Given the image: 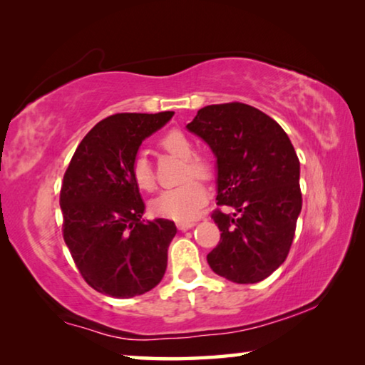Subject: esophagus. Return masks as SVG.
<instances>
[{
	"mask_svg": "<svg viewBox=\"0 0 365 365\" xmlns=\"http://www.w3.org/2000/svg\"><path fill=\"white\" fill-rule=\"evenodd\" d=\"M195 225L193 220H183V222H177V228L178 230H188V228H191Z\"/></svg>",
	"mask_w": 365,
	"mask_h": 365,
	"instance_id": "1",
	"label": "esophagus"
}]
</instances>
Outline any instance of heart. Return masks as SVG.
Segmentation results:
<instances>
[{
  "mask_svg": "<svg viewBox=\"0 0 365 365\" xmlns=\"http://www.w3.org/2000/svg\"><path fill=\"white\" fill-rule=\"evenodd\" d=\"M158 145L168 154L183 159V168L180 172V180L183 183L163 191L151 202V211L159 217L172 220L183 222L193 219L207 200L205 187L195 178L209 180L214 172L212 163L202 154H195L193 141L180 130H169L164 133L159 138ZM130 174L133 183L141 191L151 193L156 190V175H154L153 165L145 154H137L133 158Z\"/></svg>",
  "mask_w": 365,
  "mask_h": 365,
  "instance_id": "1",
  "label": "heart"
}]
</instances>
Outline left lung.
<instances>
[{
    "label": "left lung",
    "instance_id": "obj_1",
    "mask_svg": "<svg viewBox=\"0 0 365 365\" xmlns=\"http://www.w3.org/2000/svg\"><path fill=\"white\" fill-rule=\"evenodd\" d=\"M187 128L217 158V207L211 214L220 242L207 255L215 274L257 283L285 262L301 212L299 159L285 130L245 103L211 104Z\"/></svg>",
    "mask_w": 365,
    "mask_h": 365
}]
</instances>
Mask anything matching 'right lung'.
<instances>
[{"mask_svg":"<svg viewBox=\"0 0 365 365\" xmlns=\"http://www.w3.org/2000/svg\"><path fill=\"white\" fill-rule=\"evenodd\" d=\"M158 114L120 113L98 122L80 141L61 185L63 237L80 275L113 298H133L163 280L172 220L145 222L132 160L146 137L170 120Z\"/></svg>","mask_w":365,"mask_h":365,"instance_id":"1","label":"right lung"}]
</instances>
